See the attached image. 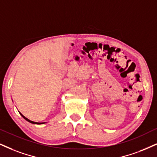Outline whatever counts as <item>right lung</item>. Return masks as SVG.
Listing matches in <instances>:
<instances>
[{
    "label": "right lung",
    "instance_id": "add662e5",
    "mask_svg": "<svg viewBox=\"0 0 157 157\" xmlns=\"http://www.w3.org/2000/svg\"><path fill=\"white\" fill-rule=\"evenodd\" d=\"M20 113V115H21V116H22V117L23 118H24V119H25V120H26V121H28V122H30V123L34 124H45V122H42V123H38V122H35V121H30V120H29L28 119H27V118H26V117H25V116H23L22 113Z\"/></svg>",
    "mask_w": 157,
    "mask_h": 157
}]
</instances>
